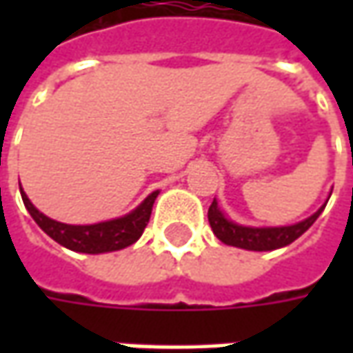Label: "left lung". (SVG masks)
<instances>
[{"instance_id": "1", "label": "left lung", "mask_w": 353, "mask_h": 353, "mask_svg": "<svg viewBox=\"0 0 353 353\" xmlns=\"http://www.w3.org/2000/svg\"><path fill=\"white\" fill-rule=\"evenodd\" d=\"M324 210V206L316 214H312L310 218H306L303 222L294 225H283V228H245V225H237L230 220H225V216L220 212L216 200L208 208V222L212 225V232L220 241H224L225 245H234L241 250L251 251H271L285 248L292 243L296 237L305 234L310 225L316 222L320 212Z\"/></svg>"}]
</instances>
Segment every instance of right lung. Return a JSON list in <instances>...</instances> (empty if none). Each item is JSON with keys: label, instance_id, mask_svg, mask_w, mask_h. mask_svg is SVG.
I'll use <instances>...</instances> for the list:
<instances>
[{"label": "right lung", "instance_id": "right-lung-1", "mask_svg": "<svg viewBox=\"0 0 353 353\" xmlns=\"http://www.w3.org/2000/svg\"><path fill=\"white\" fill-rule=\"evenodd\" d=\"M21 188V186H19ZM159 192H151L149 196L137 206L135 210L110 222H100L92 225H68L54 222L47 218L45 214L34 208L27 194L21 190V198L25 208L33 216V220L39 224V228L50 236L61 245L72 251H82V253H105V251H117L135 243L141 237L143 230L149 224L151 210L155 204V198Z\"/></svg>", "mask_w": 353, "mask_h": 353}]
</instances>
